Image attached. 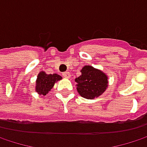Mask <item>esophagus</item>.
<instances>
[{
  "label": "esophagus",
  "instance_id": "esophagus-1",
  "mask_svg": "<svg viewBox=\"0 0 147 147\" xmlns=\"http://www.w3.org/2000/svg\"><path fill=\"white\" fill-rule=\"evenodd\" d=\"M62 75H63V76L65 77V78H70V77H71V74H70L69 71H65V72H64Z\"/></svg>",
  "mask_w": 147,
  "mask_h": 147
}]
</instances>
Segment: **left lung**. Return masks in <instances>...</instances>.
Here are the masks:
<instances>
[{
  "label": "left lung",
  "instance_id": "8db88e82",
  "mask_svg": "<svg viewBox=\"0 0 147 147\" xmlns=\"http://www.w3.org/2000/svg\"><path fill=\"white\" fill-rule=\"evenodd\" d=\"M78 94L88 100L100 96L108 88V76L102 71L91 65H85L81 76L75 79Z\"/></svg>",
  "mask_w": 147,
  "mask_h": 147
}]
</instances>
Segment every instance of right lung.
<instances>
[{
  "label": "right lung",
  "instance_id": "obj_1",
  "mask_svg": "<svg viewBox=\"0 0 147 147\" xmlns=\"http://www.w3.org/2000/svg\"><path fill=\"white\" fill-rule=\"evenodd\" d=\"M62 76L59 75L54 74H47L45 71H41L37 75V78L36 81V92L42 95H46L51 89L53 88L55 82L61 80Z\"/></svg>",
  "mask_w": 147,
  "mask_h": 147
}]
</instances>
